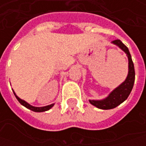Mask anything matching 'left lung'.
Instances as JSON below:
<instances>
[{"mask_svg":"<svg viewBox=\"0 0 146 146\" xmlns=\"http://www.w3.org/2000/svg\"><path fill=\"white\" fill-rule=\"evenodd\" d=\"M112 43L117 45L118 47L125 52L128 58V74L126 80L121 84L119 87L115 88L109 96L103 100H89V102L93 106L98 107L99 109L110 110L115 108L122 102H123L127 98H128L129 94L132 91L134 81H135V70H134V64L132 60L131 54L126 45L121 41L120 40H113Z\"/></svg>","mask_w":146,"mask_h":146,"instance_id":"obj_1","label":"left lung"}]
</instances>
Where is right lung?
I'll use <instances>...</instances> for the list:
<instances>
[{
  "mask_svg": "<svg viewBox=\"0 0 146 146\" xmlns=\"http://www.w3.org/2000/svg\"><path fill=\"white\" fill-rule=\"evenodd\" d=\"M13 92H14L15 97H16V98L18 99V101L19 102L21 105H23V106H25L26 108L31 110H32V111H35V112H44V111L48 110L49 109H51V108L53 106V105H54V104H51V105H48V106H43V107H36V106H31L30 104H28L27 102H25L24 100H22L21 98H19V97L15 94L14 90H13Z\"/></svg>",
  "mask_w": 146,
  "mask_h": 146,
  "instance_id": "add662e5",
  "label": "right lung"
}]
</instances>
